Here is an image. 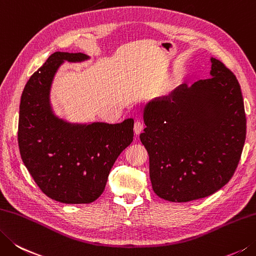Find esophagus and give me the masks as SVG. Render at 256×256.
Masks as SVG:
<instances>
[{"mask_svg": "<svg viewBox=\"0 0 256 256\" xmlns=\"http://www.w3.org/2000/svg\"><path fill=\"white\" fill-rule=\"evenodd\" d=\"M142 129H144L142 122H139V120H137V122H134V134H140V132H142Z\"/></svg>", "mask_w": 256, "mask_h": 256, "instance_id": "esophagus-1", "label": "esophagus"}]
</instances>
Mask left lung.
<instances>
[{"label":"left lung","mask_w":256,"mask_h":256,"mask_svg":"<svg viewBox=\"0 0 256 256\" xmlns=\"http://www.w3.org/2000/svg\"><path fill=\"white\" fill-rule=\"evenodd\" d=\"M212 78L178 86L144 109L140 140L149 155L156 195L170 202L204 198L228 184L246 137L242 91L223 62L212 58Z\"/></svg>","instance_id":"obj_1"}]
</instances>
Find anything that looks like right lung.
I'll use <instances>...</instances> for the list:
<instances>
[{
    "instance_id": "obj_1",
    "label": "right lung",
    "mask_w": 256,
    "mask_h": 256,
    "mask_svg": "<svg viewBox=\"0 0 256 256\" xmlns=\"http://www.w3.org/2000/svg\"><path fill=\"white\" fill-rule=\"evenodd\" d=\"M84 53L54 52L28 79L21 97L18 142L24 165L38 188L56 202L89 204L102 194L114 162L132 142L134 119L122 124H70L50 104L53 76L64 61Z\"/></svg>"
}]
</instances>
